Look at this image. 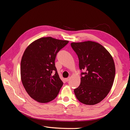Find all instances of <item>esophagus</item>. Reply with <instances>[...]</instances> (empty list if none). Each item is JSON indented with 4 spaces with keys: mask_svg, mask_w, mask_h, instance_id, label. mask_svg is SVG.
<instances>
[{
    "mask_svg": "<svg viewBox=\"0 0 130 130\" xmlns=\"http://www.w3.org/2000/svg\"><path fill=\"white\" fill-rule=\"evenodd\" d=\"M70 77H68V78H66L65 80H66V81H67V82H68V81H69V80H70Z\"/></svg>",
    "mask_w": 130,
    "mask_h": 130,
    "instance_id": "1",
    "label": "esophagus"
}]
</instances>
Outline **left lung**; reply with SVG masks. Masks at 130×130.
<instances>
[{
	"mask_svg": "<svg viewBox=\"0 0 130 130\" xmlns=\"http://www.w3.org/2000/svg\"><path fill=\"white\" fill-rule=\"evenodd\" d=\"M71 46L78 56L81 72V83L74 89L76 98L86 105L100 103L112 87L115 66L112 57L102 45L93 41L72 42Z\"/></svg>",
	"mask_w": 130,
	"mask_h": 130,
	"instance_id": "8db88e82",
	"label": "left lung"
}]
</instances>
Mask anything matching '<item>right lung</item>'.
<instances>
[{"label": "right lung", "instance_id": "add662e5", "mask_svg": "<svg viewBox=\"0 0 130 130\" xmlns=\"http://www.w3.org/2000/svg\"><path fill=\"white\" fill-rule=\"evenodd\" d=\"M68 41L43 37L30 44L21 62L22 83L26 91L37 102L46 103L58 95L62 81L59 77L55 59Z\"/></svg>", "mask_w": 130, "mask_h": 130}]
</instances>
